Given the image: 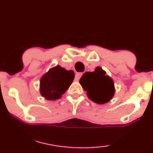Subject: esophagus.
<instances>
[{
	"label": "esophagus",
	"mask_w": 153,
	"mask_h": 153,
	"mask_svg": "<svg viewBox=\"0 0 153 153\" xmlns=\"http://www.w3.org/2000/svg\"><path fill=\"white\" fill-rule=\"evenodd\" d=\"M82 73L81 72H78L76 73V75H75V80L76 81H79V79H80V78L81 77V76H82Z\"/></svg>",
	"instance_id": "34e87169"
}]
</instances>
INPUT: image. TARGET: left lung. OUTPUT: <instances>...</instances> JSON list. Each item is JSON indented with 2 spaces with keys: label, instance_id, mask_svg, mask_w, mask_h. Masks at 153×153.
Returning a JSON list of instances; mask_svg holds the SVG:
<instances>
[{
  "label": "left lung",
  "instance_id": "obj_1",
  "mask_svg": "<svg viewBox=\"0 0 153 153\" xmlns=\"http://www.w3.org/2000/svg\"><path fill=\"white\" fill-rule=\"evenodd\" d=\"M79 83L87 91L88 98L98 104L108 102L114 96V82L100 67H97L95 72L84 73Z\"/></svg>",
  "mask_w": 153,
  "mask_h": 153
}]
</instances>
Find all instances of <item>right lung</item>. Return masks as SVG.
<instances>
[{"instance_id": "obj_1", "label": "right lung", "mask_w": 153, "mask_h": 153, "mask_svg": "<svg viewBox=\"0 0 153 153\" xmlns=\"http://www.w3.org/2000/svg\"><path fill=\"white\" fill-rule=\"evenodd\" d=\"M74 79L73 71H67L57 65L51 68L41 79V94L47 100H57L66 92Z\"/></svg>"}]
</instances>
